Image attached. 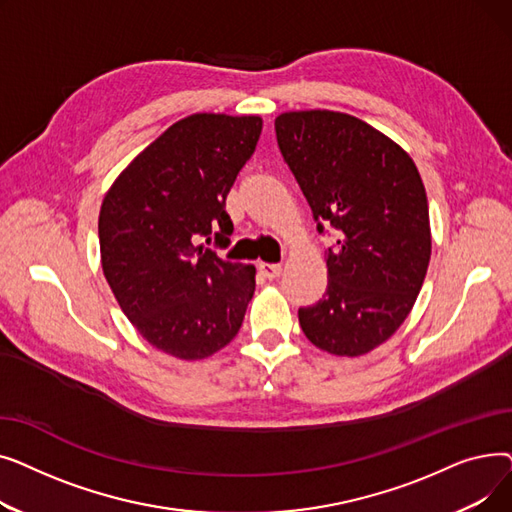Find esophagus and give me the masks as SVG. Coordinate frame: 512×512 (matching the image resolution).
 <instances>
[{"label": "esophagus", "instance_id": "1", "mask_svg": "<svg viewBox=\"0 0 512 512\" xmlns=\"http://www.w3.org/2000/svg\"><path fill=\"white\" fill-rule=\"evenodd\" d=\"M259 270H261V274L265 278L274 280V278H278L282 274V265L280 263H259Z\"/></svg>", "mask_w": 512, "mask_h": 512}]
</instances>
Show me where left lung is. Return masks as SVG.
Segmentation results:
<instances>
[{"label":"left lung","instance_id":"1","mask_svg":"<svg viewBox=\"0 0 512 512\" xmlns=\"http://www.w3.org/2000/svg\"><path fill=\"white\" fill-rule=\"evenodd\" d=\"M276 139L317 230L338 236L324 299L299 309V324L321 351L361 357L400 328L427 274L432 230L419 170L386 134L340 112L280 114Z\"/></svg>","mask_w":512,"mask_h":512}]
</instances>
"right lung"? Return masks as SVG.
<instances>
[{
	"mask_svg": "<svg viewBox=\"0 0 512 512\" xmlns=\"http://www.w3.org/2000/svg\"><path fill=\"white\" fill-rule=\"evenodd\" d=\"M261 126L259 116H186L134 157L103 197V276L130 324L161 353L205 359L242 326L255 267L218 257L203 240L230 242L226 197Z\"/></svg>",
	"mask_w": 512,
	"mask_h": 512,
	"instance_id": "obj_1",
	"label": "right lung"
}]
</instances>
